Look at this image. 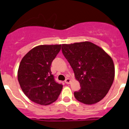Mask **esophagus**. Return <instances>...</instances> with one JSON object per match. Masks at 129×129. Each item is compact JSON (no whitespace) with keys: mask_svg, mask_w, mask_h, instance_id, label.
Segmentation results:
<instances>
[{"mask_svg":"<svg viewBox=\"0 0 129 129\" xmlns=\"http://www.w3.org/2000/svg\"><path fill=\"white\" fill-rule=\"evenodd\" d=\"M65 83H66V84H69L70 83H71V79H69V78H67V79L65 80Z\"/></svg>","mask_w":129,"mask_h":129,"instance_id":"34e87169","label":"esophagus"}]
</instances>
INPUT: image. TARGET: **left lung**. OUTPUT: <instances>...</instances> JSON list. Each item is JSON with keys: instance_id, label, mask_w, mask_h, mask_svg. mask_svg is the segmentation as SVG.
<instances>
[{"instance_id": "obj_1", "label": "left lung", "mask_w": 129, "mask_h": 129, "mask_svg": "<svg viewBox=\"0 0 129 129\" xmlns=\"http://www.w3.org/2000/svg\"><path fill=\"white\" fill-rule=\"evenodd\" d=\"M61 50L81 86L74 92L75 98L87 105L103 100L114 79V64L111 57L89 41L62 44Z\"/></svg>"}]
</instances>
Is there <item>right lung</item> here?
I'll use <instances>...</instances> for the list:
<instances>
[{"label":"right lung","instance_id":"add662e5","mask_svg":"<svg viewBox=\"0 0 129 129\" xmlns=\"http://www.w3.org/2000/svg\"><path fill=\"white\" fill-rule=\"evenodd\" d=\"M61 44L40 45L25 55L18 71V79L24 93L38 104L47 105L56 101L63 85L54 81L51 64Z\"/></svg>","mask_w":129,"mask_h":129}]
</instances>
